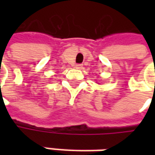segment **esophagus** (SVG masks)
<instances>
[{
  "label": "esophagus",
  "instance_id": "obj_1",
  "mask_svg": "<svg viewBox=\"0 0 155 155\" xmlns=\"http://www.w3.org/2000/svg\"><path fill=\"white\" fill-rule=\"evenodd\" d=\"M75 68H76V69H82V68H83V64H75Z\"/></svg>",
  "mask_w": 155,
  "mask_h": 155
}]
</instances>
